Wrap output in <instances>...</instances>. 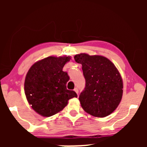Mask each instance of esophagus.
Returning a JSON list of instances; mask_svg holds the SVG:
<instances>
[{
	"mask_svg": "<svg viewBox=\"0 0 147 147\" xmlns=\"http://www.w3.org/2000/svg\"><path fill=\"white\" fill-rule=\"evenodd\" d=\"M74 90H75V92H76V93L77 94V95H78V94H79V90H78V88H75L74 89Z\"/></svg>",
	"mask_w": 147,
	"mask_h": 147,
	"instance_id": "obj_1",
	"label": "esophagus"
}]
</instances>
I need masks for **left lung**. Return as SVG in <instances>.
<instances>
[{
	"label": "left lung",
	"instance_id": "left-lung-1",
	"mask_svg": "<svg viewBox=\"0 0 147 147\" xmlns=\"http://www.w3.org/2000/svg\"><path fill=\"white\" fill-rule=\"evenodd\" d=\"M75 60L82 65L86 87L79 99L86 112L97 117L112 113L121 102L123 81L115 65L100 55H76Z\"/></svg>",
	"mask_w": 147,
	"mask_h": 147
}]
</instances>
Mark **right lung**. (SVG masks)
I'll return each mask as SVG.
<instances>
[{
	"label": "right lung",
	"instance_id": "obj_1",
	"mask_svg": "<svg viewBox=\"0 0 147 147\" xmlns=\"http://www.w3.org/2000/svg\"><path fill=\"white\" fill-rule=\"evenodd\" d=\"M70 57H48L38 61L29 69L25 79L27 100L37 113L50 117L61 111L70 99L77 93L69 90L66 84L70 79L63 71Z\"/></svg>",
	"mask_w": 147,
	"mask_h": 147
}]
</instances>
